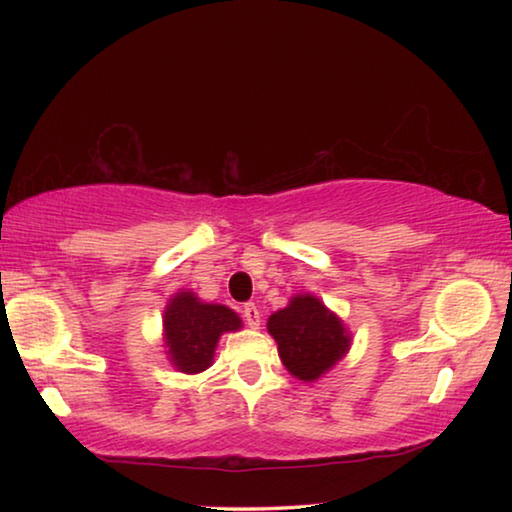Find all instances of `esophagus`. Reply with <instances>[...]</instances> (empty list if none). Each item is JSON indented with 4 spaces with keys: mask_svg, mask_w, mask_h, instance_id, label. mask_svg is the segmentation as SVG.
I'll return each instance as SVG.
<instances>
[{
    "mask_svg": "<svg viewBox=\"0 0 512 512\" xmlns=\"http://www.w3.org/2000/svg\"><path fill=\"white\" fill-rule=\"evenodd\" d=\"M244 320L250 327H259V323H262V314H259L255 302H246L244 305Z\"/></svg>",
    "mask_w": 512,
    "mask_h": 512,
    "instance_id": "esophagus-1",
    "label": "esophagus"
}]
</instances>
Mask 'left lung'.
<instances>
[{"label": "left lung", "instance_id": "8db88e82", "mask_svg": "<svg viewBox=\"0 0 512 512\" xmlns=\"http://www.w3.org/2000/svg\"><path fill=\"white\" fill-rule=\"evenodd\" d=\"M268 332L284 366L302 381L318 379L350 348L341 320L314 296H296L287 309L275 311Z\"/></svg>", "mask_w": 512, "mask_h": 512}]
</instances>
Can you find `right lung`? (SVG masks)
Instances as JSON below:
<instances>
[{"label": "right lung", "instance_id": "1", "mask_svg": "<svg viewBox=\"0 0 512 512\" xmlns=\"http://www.w3.org/2000/svg\"><path fill=\"white\" fill-rule=\"evenodd\" d=\"M239 327L241 320L235 311L223 305H205L192 291H180L164 311V339L171 361L189 375L210 366L219 336Z\"/></svg>", "mask_w": 512, "mask_h": 512}]
</instances>
